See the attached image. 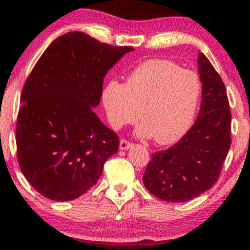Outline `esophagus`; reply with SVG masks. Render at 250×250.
<instances>
[{
	"label": "esophagus",
	"instance_id": "34e87169",
	"mask_svg": "<svg viewBox=\"0 0 250 250\" xmlns=\"http://www.w3.org/2000/svg\"><path fill=\"white\" fill-rule=\"evenodd\" d=\"M131 145H133V143L129 142L128 140L122 139L121 141H120V149H121V150H125V149L130 148V147H131Z\"/></svg>",
	"mask_w": 250,
	"mask_h": 250
}]
</instances>
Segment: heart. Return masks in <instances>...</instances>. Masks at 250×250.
Instances as JSON below:
<instances>
[{
    "instance_id": "1",
    "label": "heart",
    "mask_w": 250,
    "mask_h": 250,
    "mask_svg": "<svg viewBox=\"0 0 250 250\" xmlns=\"http://www.w3.org/2000/svg\"><path fill=\"white\" fill-rule=\"evenodd\" d=\"M201 95L199 74L173 60L153 59L136 65L125 83L109 82L102 101L111 127L119 129L140 116L143 125L139 134L167 145L191 127Z\"/></svg>"
}]
</instances>
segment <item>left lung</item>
I'll use <instances>...</instances> for the list:
<instances>
[{
    "instance_id": "1",
    "label": "left lung",
    "mask_w": 250,
    "mask_h": 250,
    "mask_svg": "<svg viewBox=\"0 0 250 250\" xmlns=\"http://www.w3.org/2000/svg\"><path fill=\"white\" fill-rule=\"evenodd\" d=\"M202 102L187 134L148 162L143 183L154 196L168 202L195 199L216 183L230 148L231 113L225 83L210 61L200 53Z\"/></svg>"
}]
</instances>
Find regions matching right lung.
<instances>
[{"label":"right lung","mask_w":250,"mask_h":250,"mask_svg":"<svg viewBox=\"0 0 250 250\" xmlns=\"http://www.w3.org/2000/svg\"><path fill=\"white\" fill-rule=\"evenodd\" d=\"M131 47H114L71 31L56 39L34 65L21 94L17 161L35 190L70 201L89 190L119 149V136L91 110L107 71Z\"/></svg>","instance_id":"right-lung-1"}]
</instances>
